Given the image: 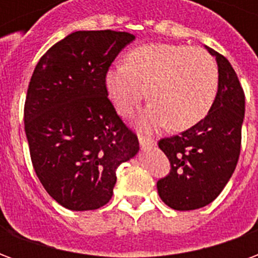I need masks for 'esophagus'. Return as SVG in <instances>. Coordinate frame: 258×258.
<instances>
[{
  "instance_id": "1",
  "label": "esophagus",
  "mask_w": 258,
  "mask_h": 258,
  "mask_svg": "<svg viewBox=\"0 0 258 258\" xmlns=\"http://www.w3.org/2000/svg\"><path fill=\"white\" fill-rule=\"evenodd\" d=\"M140 145L142 149H151L153 146H156V141L152 140V138H148V137H140Z\"/></svg>"
}]
</instances>
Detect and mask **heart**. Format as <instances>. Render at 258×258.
Masks as SVG:
<instances>
[{"label": "heart", "instance_id": "heart-1", "mask_svg": "<svg viewBox=\"0 0 258 258\" xmlns=\"http://www.w3.org/2000/svg\"><path fill=\"white\" fill-rule=\"evenodd\" d=\"M107 96L127 116L145 98L151 103L137 123L141 128H190L210 112L218 90V69L205 49L155 42L133 49L125 63L105 74ZM147 92H145V90Z\"/></svg>", "mask_w": 258, "mask_h": 258}]
</instances>
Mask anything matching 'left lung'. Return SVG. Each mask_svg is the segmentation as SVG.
<instances>
[{"instance_id":"1","label":"left lung","mask_w":258,"mask_h":258,"mask_svg":"<svg viewBox=\"0 0 258 258\" xmlns=\"http://www.w3.org/2000/svg\"><path fill=\"white\" fill-rule=\"evenodd\" d=\"M205 48L218 66V90L210 112L181 135L159 141L171 171L159 179L157 192L174 210H196L211 203L232 177L240 153L243 90L228 59Z\"/></svg>"}]
</instances>
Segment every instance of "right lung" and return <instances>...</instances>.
Returning a JSON list of instances; mask_svg holds the SVG:
<instances>
[{"label":"right lung","instance_id":"right-lung-1","mask_svg":"<svg viewBox=\"0 0 258 258\" xmlns=\"http://www.w3.org/2000/svg\"><path fill=\"white\" fill-rule=\"evenodd\" d=\"M134 40L127 31H74L33 72L25 103L31 163L49 196L69 210L106 205L118 166L140 151L105 88L109 66Z\"/></svg>","mask_w":258,"mask_h":258}]
</instances>
